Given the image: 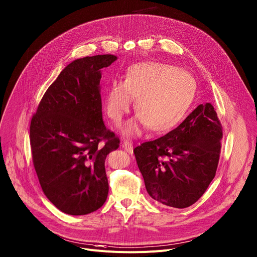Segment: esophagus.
<instances>
[{"label":"esophagus","instance_id":"1","mask_svg":"<svg viewBox=\"0 0 257 257\" xmlns=\"http://www.w3.org/2000/svg\"><path fill=\"white\" fill-rule=\"evenodd\" d=\"M122 147H123V149H124L127 153H129V154H132V153H133V146H132L131 142H129V141H123Z\"/></svg>","mask_w":257,"mask_h":257}]
</instances>
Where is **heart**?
<instances>
[{"mask_svg":"<svg viewBox=\"0 0 257 257\" xmlns=\"http://www.w3.org/2000/svg\"><path fill=\"white\" fill-rule=\"evenodd\" d=\"M196 90L193 76L173 65L143 63L134 65L123 80H114L105 97L108 116L117 123L136 99L140 113L128 121L123 131L138 134L143 129L167 130L175 126L190 107Z\"/></svg>","mask_w":257,"mask_h":257,"instance_id":"b5f03b06","label":"heart"}]
</instances>
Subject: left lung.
Instances as JSON below:
<instances>
[{
    "label": "left lung",
    "mask_w": 257,
    "mask_h": 257,
    "mask_svg": "<svg viewBox=\"0 0 257 257\" xmlns=\"http://www.w3.org/2000/svg\"><path fill=\"white\" fill-rule=\"evenodd\" d=\"M222 128L211 103L198 105L174 130L134 149L149 195L167 207L192 206L216 175Z\"/></svg>",
    "instance_id": "left-lung-1"
}]
</instances>
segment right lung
<instances>
[{
    "label": "right lung",
    "mask_w": 257,
    "mask_h": 257,
    "mask_svg": "<svg viewBox=\"0 0 257 257\" xmlns=\"http://www.w3.org/2000/svg\"><path fill=\"white\" fill-rule=\"evenodd\" d=\"M116 59L98 55L71 62L50 84L32 117L33 163L42 191L68 215L97 211L108 195L104 163L119 141L102 118L100 79L102 68Z\"/></svg>",
    "instance_id": "obj_1"
}]
</instances>
